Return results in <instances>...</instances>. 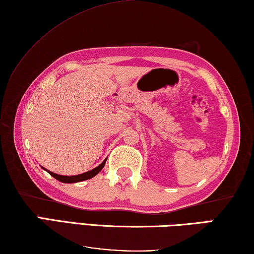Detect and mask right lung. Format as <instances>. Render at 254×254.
<instances>
[{
  "mask_svg": "<svg viewBox=\"0 0 254 254\" xmlns=\"http://www.w3.org/2000/svg\"><path fill=\"white\" fill-rule=\"evenodd\" d=\"M107 159V158H106ZM106 159L104 160V162L98 165L97 167H95L94 170L91 171H88L86 173H82V174H79V175H73V176H66V175H59V174H55V173L53 172H50L47 171L46 168L42 167L43 170H45L47 173H50V174L53 176L54 179H56L58 181H60V182L62 183H76V182H82V181H86V180H89V179H92L94 176H96L98 174V173L103 170V167L105 166V163H106Z\"/></svg>",
  "mask_w": 254,
  "mask_h": 254,
  "instance_id": "right-lung-1",
  "label": "right lung"
}]
</instances>
